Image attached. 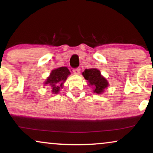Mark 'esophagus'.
Wrapping results in <instances>:
<instances>
[{
    "label": "esophagus",
    "mask_w": 153,
    "mask_h": 153,
    "mask_svg": "<svg viewBox=\"0 0 153 153\" xmlns=\"http://www.w3.org/2000/svg\"><path fill=\"white\" fill-rule=\"evenodd\" d=\"M80 71H81L80 68H78L76 69H74V70H73V72H74V74H79Z\"/></svg>",
    "instance_id": "obj_1"
}]
</instances>
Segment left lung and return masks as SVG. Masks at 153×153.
Here are the masks:
<instances>
[{
    "label": "left lung",
    "instance_id": "1",
    "mask_svg": "<svg viewBox=\"0 0 153 153\" xmlns=\"http://www.w3.org/2000/svg\"><path fill=\"white\" fill-rule=\"evenodd\" d=\"M82 75L89 83V85L94 86L93 92L95 93L102 94L104 93V89L108 86L107 80L102 76L100 71L97 69H85Z\"/></svg>",
    "mask_w": 153,
    "mask_h": 153
}]
</instances>
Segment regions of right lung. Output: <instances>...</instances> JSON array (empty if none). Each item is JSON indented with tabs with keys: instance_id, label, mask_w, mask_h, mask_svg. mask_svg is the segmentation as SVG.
I'll return each instance as SVG.
<instances>
[{
	"instance_id": "add662e5",
	"label": "right lung",
	"mask_w": 153,
	"mask_h": 153,
	"mask_svg": "<svg viewBox=\"0 0 153 153\" xmlns=\"http://www.w3.org/2000/svg\"><path fill=\"white\" fill-rule=\"evenodd\" d=\"M70 74V70L66 67H60L55 69L50 73V76L47 79L45 84L51 88L52 93L57 94L62 88V85Z\"/></svg>"
}]
</instances>
